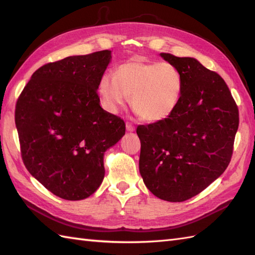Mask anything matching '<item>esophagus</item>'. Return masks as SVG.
Wrapping results in <instances>:
<instances>
[{"mask_svg": "<svg viewBox=\"0 0 255 255\" xmlns=\"http://www.w3.org/2000/svg\"><path fill=\"white\" fill-rule=\"evenodd\" d=\"M126 128H127L128 131H133L134 130V126H133L131 123H129V122L126 123Z\"/></svg>", "mask_w": 255, "mask_h": 255, "instance_id": "34e87169", "label": "esophagus"}]
</instances>
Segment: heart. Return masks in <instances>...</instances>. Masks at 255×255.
Segmentation results:
<instances>
[{
    "label": "heart",
    "instance_id": "heart-1",
    "mask_svg": "<svg viewBox=\"0 0 255 255\" xmlns=\"http://www.w3.org/2000/svg\"><path fill=\"white\" fill-rule=\"evenodd\" d=\"M103 104L117 112L131 97L132 110L143 121L155 123L169 117L181 100L183 77L170 62L131 59L115 75L104 73L97 85Z\"/></svg>",
    "mask_w": 255,
    "mask_h": 255
}]
</instances>
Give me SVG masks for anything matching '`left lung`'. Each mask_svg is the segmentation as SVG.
<instances>
[{
	"label": "left lung",
	"instance_id": "left-lung-1",
	"mask_svg": "<svg viewBox=\"0 0 255 255\" xmlns=\"http://www.w3.org/2000/svg\"><path fill=\"white\" fill-rule=\"evenodd\" d=\"M183 77L181 100L171 115L139 125V171L145 186L167 202L199 194L229 165L239 110L220 75L194 58L162 52Z\"/></svg>",
	"mask_w": 255,
	"mask_h": 255
}]
</instances>
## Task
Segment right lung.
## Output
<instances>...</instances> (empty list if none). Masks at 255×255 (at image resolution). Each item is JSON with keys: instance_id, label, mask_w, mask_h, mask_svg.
Wrapping results in <instances>:
<instances>
[{"instance_id": "add662e5", "label": "right lung", "mask_w": 255, "mask_h": 255, "mask_svg": "<svg viewBox=\"0 0 255 255\" xmlns=\"http://www.w3.org/2000/svg\"><path fill=\"white\" fill-rule=\"evenodd\" d=\"M111 51L72 56L32 73L16 102L15 124L26 169L56 196H91L104 178L105 151L126 127L103 110L97 85Z\"/></svg>"}]
</instances>
